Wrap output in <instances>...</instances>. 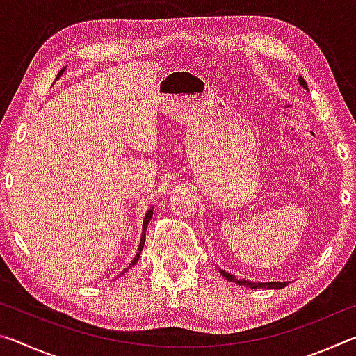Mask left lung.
Here are the masks:
<instances>
[{"label": "left lung", "instance_id": "1", "mask_svg": "<svg viewBox=\"0 0 356 356\" xmlns=\"http://www.w3.org/2000/svg\"><path fill=\"white\" fill-rule=\"evenodd\" d=\"M298 83H300V86H303V89H306V91H309V89H308V84H306V81L303 80V76H298ZM216 268H218V267H216ZM218 272H220V275H221L222 278H225V280L231 281V282H236L237 286H246V287H250V289H282V287H286V286L289 284L287 281L256 282V281H248V280H237L236 276L231 275V273H227L226 270H221V268H218Z\"/></svg>", "mask_w": 356, "mask_h": 356}]
</instances>
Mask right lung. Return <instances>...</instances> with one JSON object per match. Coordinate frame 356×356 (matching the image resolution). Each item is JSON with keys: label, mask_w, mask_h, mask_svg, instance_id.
Returning a JSON list of instances; mask_svg holds the SVG:
<instances>
[{"label": "right lung", "mask_w": 356, "mask_h": 356, "mask_svg": "<svg viewBox=\"0 0 356 356\" xmlns=\"http://www.w3.org/2000/svg\"><path fill=\"white\" fill-rule=\"evenodd\" d=\"M65 70V67L61 70V72H59V74H58V78L59 76H61L63 75V72ZM152 215H154V207H150L149 210H147V212H146V215H144V220H143V234H141V240H140V246H138V252H136V254H135V257H134V261H131L130 262V267H134V265L138 262V259H140V254H141V251H143V248H144V242H146V231H147V225H149V221L150 220H152ZM127 270L129 268H125L124 270V272L122 273H120V276H122V275H125V273H127Z\"/></svg>", "instance_id": "obj_1"}]
</instances>
